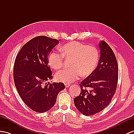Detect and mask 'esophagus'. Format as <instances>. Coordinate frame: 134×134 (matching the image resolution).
Here are the masks:
<instances>
[{"label": "esophagus", "instance_id": "obj_1", "mask_svg": "<svg viewBox=\"0 0 134 134\" xmlns=\"http://www.w3.org/2000/svg\"><path fill=\"white\" fill-rule=\"evenodd\" d=\"M70 86V84H65V87L66 88H68Z\"/></svg>", "mask_w": 134, "mask_h": 134}]
</instances>
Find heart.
Listing matches in <instances>:
<instances>
[{"instance_id": "1", "label": "heart", "mask_w": 134, "mask_h": 134, "mask_svg": "<svg viewBox=\"0 0 134 134\" xmlns=\"http://www.w3.org/2000/svg\"><path fill=\"white\" fill-rule=\"evenodd\" d=\"M62 54L52 53L48 58V63L54 70H59L63 66L64 57L72 59L69 70L59 71L55 75L58 81L64 83L74 82L81 76H90L95 70L98 61V51L93 46L77 41L67 43L61 47Z\"/></svg>"}]
</instances>
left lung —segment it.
I'll return each mask as SVG.
<instances>
[{"label":"left lung","instance_id":"8db88e82","mask_svg":"<svg viewBox=\"0 0 134 134\" xmlns=\"http://www.w3.org/2000/svg\"><path fill=\"white\" fill-rule=\"evenodd\" d=\"M100 58L94 71L81 82L80 94L74 98L77 109L84 115L104 110L114 95L118 79L117 61L113 51L104 41L99 43Z\"/></svg>","mask_w":134,"mask_h":134}]
</instances>
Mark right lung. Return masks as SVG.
Segmentation results:
<instances>
[{
	"mask_svg": "<svg viewBox=\"0 0 134 134\" xmlns=\"http://www.w3.org/2000/svg\"><path fill=\"white\" fill-rule=\"evenodd\" d=\"M44 36L33 38L25 43L17 55L13 79L22 100L38 113L49 111L56 102L58 94L65 88L63 83H46L53 79L47 57L59 43Z\"/></svg>",
	"mask_w": 134,
	"mask_h": 134,
	"instance_id": "1",
	"label": "right lung"
}]
</instances>
